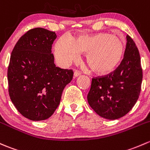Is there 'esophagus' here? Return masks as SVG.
I'll return each instance as SVG.
<instances>
[{"label": "esophagus", "mask_w": 150, "mask_h": 150, "mask_svg": "<svg viewBox=\"0 0 150 150\" xmlns=\"http://www.w3.org/2000/svg\"><path fill=\"white\" fill-rule=\"evenodd\" d=\"M80 74H81V73H80L79 71L75 70V72H74V77H75V78H76V77H78L79 75H80Z\"/></svg>", "instance_id": "obj_1"}]
</instances>
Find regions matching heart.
<instances>
[{"mask_svg": "<svg viewBox=\"0 0 150 150\" xmlns=\"http://www.w3.org/2000/svg\"><path fill=\"white\" fill-rule=\"evenodd\" d=\"M122 40L108 33L82 34L74 39L62 36L54 45V54L62 65L79 59V52L86 53V61L93 72L107 75L119 65L124 54Z\"/></svg>", "mask_w": 150, "mask_h": 150, "instance_id": "b5f03b06", "label": "heart"}]
</instances>
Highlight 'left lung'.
Wrapping results in <instances>:
<instances>
[{"label":"left lung","instance_id":"8db88e82","mask_svg":"<svg viewBox=\"0 0 150 150\" xmlns=\"http://www.w3.org/2000/svg\"><path fill=\"white\" fill-rule=\"evenodd\" d=\"M124 59L110 74L93 78L88 102L95 112L104 119L115 120L125 116L137 101L142 82V69L139 50L127 36Z\"/></svg>","mask_w":150,"mask_h":150}]
</instances>
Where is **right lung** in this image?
Wrapping results in <instances>:
<instances>
[{
    "label": "right lung",
    "mask_w": 150,
    "mask_h": 150,
    "mask_svg": "<svg viewBox=\"0 0 150 150\" xmlns=\"http://www.w3.org/2000/svg\"><path fill=\"white\" fill-rule=\"evenodd\" d=\"M54 31L43 28L28 31L13 50L8 69L11 100L22 116L31 121L50 118L60 103L73 72L56 67L52 45Z\"/></svg>",
    "instance_id": "1"
}]
</instances>
